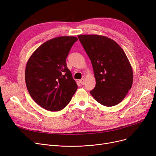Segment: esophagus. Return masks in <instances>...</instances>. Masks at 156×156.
<instances>
[{
	"label": "esophagus",
	"instance_id": "esophagus-1",
	"mask_svg": "<svg viewBox=\"0 0 156 156\" xmlns=\"http://www.w3.org/2000/svg\"><path fill=\"white\" fill-rule=\"evenodd\" d=\"M79 81H80V83H81V84L83 85V84L85 83V79H84V78L81 79V80H80Z\"/></svg>",
	"mask_w": 156,
	"mask_h": 156
}]
</instances>
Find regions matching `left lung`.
I'll use <instances>...</instances> for the list:
<instances>
[{
  "label": "left lung",
  "mask_w": 156,
  "mask_h": 156,
  "mask_svg": "<svg viewBox=\"0 0 156 156\" xmlns=\"http://www.w3.org/2000/svg\"><path fill=\"white\" fill-rule=\"evenodd\" d=\"M91 61L96 81L90 94L101 104L111 107L125 99L132 88V66L115 41L98 35H78Z\"/></svg>",
  "instance_id": "obj_1"
}]
</instances>
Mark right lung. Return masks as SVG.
Listing matches in <instances>:
<instances>
[{
	"label": "right lung",
	"mask_w": 156,
	"mask_h": 156,
	"mask_svg": "<svg viewBox=\"0 0 156 156\" xmlns=\"http://www.w3.org/2000/svg\"><path fill=\"white\" fill-rule=\"evenodd\" d=\"M77 40L76 37L69 36L49 40L36 49L27 62L25 81L28 92L46 110H62L76 91L77 84L66 60Z\"/></svg>",
	"instance_id": "obj_1"
}]
</instances>
